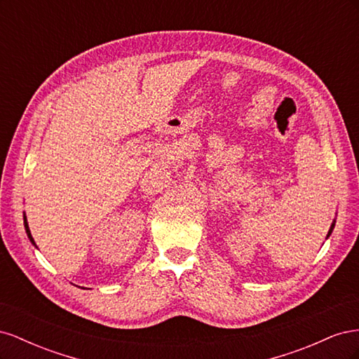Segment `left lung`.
Segmentation results:
<instances>
[{
  "mask_svg": "<svg viewBox=\"0 0 359 359\" xmlns=\"http://www.w3.org/2000/svg\"><path fill=\"white\" fill-rule=\"evenodd\" d=\"M332 227H334V224H332V226H331V229H330V233H331V232H332Z\"/></svg>",
  "mask_w": 359,
  "mask_h": 359,
  "instance_id": "1",
  "label": "left lung"
}]
</instances>
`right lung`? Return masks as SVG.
Returning <instances> with one entry per match:
<instances>
[{
  "label": "right lung",
  "mask_w": 359,
  "mask_h": 359,
  "mask_svg": "<svg viewBox=\"0 0 359 359\" xmlns=\"http://www.w3.org/2000/svg\"><path fill=\"white\" fill-rule=\"evenodd\" d=\"M25 229H27V233H28V238L31 240V243L36 245V243H34V240H32V236H31V233H29V229H28V224H27V220H25Z\"/></svg>",
  "instance_id": "1"
}]
</instances>
